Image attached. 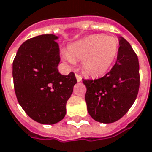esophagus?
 Masks as SVG:
<instances>
[{
  "mask_svg": "<svg viewBox=\"0 0 152 152\" xmlns=\"http://www.w3.org/2000/svg\"><path fill=\"white\" fill-rule=\"evenodd\" d=\"M75 77H76V79H77V81L78 82H81L82 81V77L80 76V75H78V74H75Z\"/></svg>",
  "mask_w": 152,
  "mask_h": 152,
  "instance_id": "1",
  "label": "esophagus"
}]
</instances>
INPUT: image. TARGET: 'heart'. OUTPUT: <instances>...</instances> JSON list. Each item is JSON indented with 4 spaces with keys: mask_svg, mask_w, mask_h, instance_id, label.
I'll list each match as a JSON object with an SVG mask.
<instances>
[{
    "mask_svg": "<svg viewBox=\"0 0 152 152\" xmlns=\"http://www.w3.org/2000/svg\"><path fill=\"white\" fill-rule=\"evenodd\" d=\"M119 42L113 36L94 34L71 44L64 58L73 64L74 61L82 60L84 72L98 76L107 73L115 61L118 54Z\"/></svg>",
    "mask_w": 152,
    "mask_h": 152,
    "instance_id": "heart-1",
    "label": "heart"
}]
</instances>
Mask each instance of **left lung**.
<instances>
[{
    "mask_svg": "<svg viewBox=\"0 0 152 152\" xmlns=\"http://www.w3.org/2000/svg\"><path fill=\"white\" fill-rule=\"evenodd\" d=\"M117 62L109 73L98 79H83L89 115L97 122L113 123L122 118L135 102L139 90V62L132 46L118 37Z\"/></svg>",
    "mask_w": 152,
    "mask_h": 152,
    "instance_id": "8db88e82",
    "label": "left lung"
}]
</instances>
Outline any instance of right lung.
<instances>
[{"instance_id": "right-lung-1", "label": "right lung", "mask_w": 152, "mask_h": 152, "mask_svg": "<svg viewBox=\"0 0 152 152\" xmlns=\"http://www.w3.org/2000/svg\"><path fill=\"white\" fill-rule=\"evenodd\" d=\"M54 34H41L22 44L13 61L15 95L26 114L52 125L65 117L66 103L77 80L74 73H58L59 47Z\"/></svg>"}]
</instances>
